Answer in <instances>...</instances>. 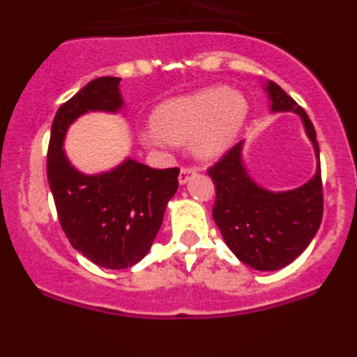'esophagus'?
Returning <instances> with one entry per match:
<instances>
[{"mask_svg": "<svg viewBox=\"0 0 357 357\" xmlns=\"http://www.w3.org/2000/svg\"><path fill=\"white\" fill-rule=\"evenodd\" d=\"M193 175H197V168H195V166H184V168L181 169V173H178V182H181V184H185Z\"/></svg>", "mask_w": 357, "mask_h": 357, "instance_id": "1", "label": "esophagus"}]
</instances>
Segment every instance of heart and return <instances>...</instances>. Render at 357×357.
Masks as SVG:
<instances>
[{"mask_svg":"<svg viewBox=\"0 0 357 357\" xmlns=\"http://www.w3.org/2000/svg\"><path fill=\"white\" fill-rule=\"evenodd\" d=\"M247 118V102L229 87H209L162 103L153 112V130L144 134L151 144L188 143L200 159H216L234 143Z\"/></svg>","mask_w":357,"mask_h":357,"instance_id":"b5f03b06","label":"heart"}]
</instances>
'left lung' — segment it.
Returning a JSON list of instances; mask_svg holds the SVG:
<instances>
[{
    "label": "left lung",
    "mask_w": 357,
    "mask_h": 357,
    "mask_svg": "<svg viewBox=\"0 0 357 357\" xmlns=\"http://www.w3.org/2000/svg\"><path fill=\"white\" fill-rule=\"evenodd\" d=\"M273 112H295L314 146L318 168L301 188L273 193L255 184L241 159L243 143L230 148L207 173L216 189L213 218L236 257L261 272L288 266L307 248L324 216V189L317 132L305 110L275 82H268Z\"/></svg>",
    "instance_id": "8db88e82"
}]
</instances>
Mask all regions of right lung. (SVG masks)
I'll list each match as a JSON object with an SVG mask.
<instances>
[{"mask_svg": "<svg viewBox=\"0 0 357 357\" xmlns=\"http://www.w3.org/2000/svg\"><path fill=\"white\" fill-rule=\"evenodd\" d=\"M116 77L91 80L56 110L48 146V182L66 238L94 264L123 270L150 250L169 198L178 188V168L155 169L127 159L102 175H84L69 164L62 143L68 127L89 110L123 107Z\"/></svg>", "mask_w": 357, "mask_h": 357, "instance_id": "1", "label": "right lung"}]
</instances>
